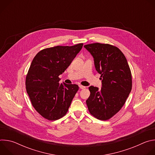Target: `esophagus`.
I'll list each match as a JSON object with an SVG mask.
<instances>
[{
	"label": "esophagus",
	"instance_id": "obj_1",
	"mask_svg": "<svg viewBox=\"0 0 155 155\" xmlns=\"http://www.w3.org/2000/svg\"><path fill=\"white\" fill-rule=\"evenodd\" d=\"M79 87L80 88V89H84L86 87L84 86H82V85H79Z\"/></svg>",
	"mask_w": 155,
	"mask_h": 155
}]
</instances>
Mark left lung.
Segmentation results:
<instances>
[{"mask_svg": "<svg viewBox=\"0 0 155 155\" xmlns=\"http://www.w3.org/2000/svg\"><path fill=\"white\" fill-rule=\"evenodd\" d=\"M84 47L94 58L101 74L102 87H89L90 96L86 102L90 113L100 120H107L118 113L132 90V75L127 59L117 47L99 43Z\"/></svg>", "mask_w": 155, "mask_h": 155, "instance_id": "8db88e82", "label": "left lung"}]
</instances>
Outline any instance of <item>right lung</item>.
<instances>
[{
  "label": "right lung",
  "mask_w": 155,
  "mask_h": 155,
  "mask_svg": "<svg viewBox=\"0 0 155 155\" xmlns=\"http://www.w3.org/2000/svg\"><path fill=\"white\" fill-rule=\"evenodd\" d=\"M83 45L79 43L45 48L33 59L26 78V91L32 106L43 118L57 120L67 114L79 87L75 84H60L59 76Z\"/></svg>",
  "instance_id": "right-lung-1"
}]
</instances>
